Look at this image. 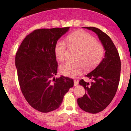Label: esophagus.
Segmentation results:
<instances>
[{"label": "esophagus", "mask_w": 131, "mask_h": 131, "mask_svg": "<svg viewBox=\"0 0 131 131\" xmlns=\"http://www.w3.org/2000/svg\"><path fill=\"white\" fill-rule=\"evenodd\" d=\"M78 84H79V82H78V81H77L76 80H74V85L76 86L78 85Z\"/></svg>", "instance_id": "34e87169"}]
</instances>
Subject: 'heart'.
I'll list each match as a JSON object with an SVG mask.
<instances>
[{"label":"heart","instance_id":"heart-1","mask_svg":"<svg viewBox=\"0 0 131 131\" xmlns=\"http://www.w3.org/2000/svg\"><path fill=\"white\" fill-rule=\"evenodd\" d=\"M67 42L71 46L80 48L76 59L68 60L60 66V71L64 75L74 77L82 72L83 67L90 70L97 67L103 58L105 49L96 41L95 38L86 31H77L69 35ZM67 45L63 40L59 41L55 47L56 58L63 61L67 57Z\"/></svg>","mask_w":131,"mask_h":131}]
</instances>
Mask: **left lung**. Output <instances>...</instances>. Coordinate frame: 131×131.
Listing matches in <instances>:
<instances>
[{"mask_svg":"<svg viewBox=\"0 0 131 131\" xmlns=\"http://www.w3.org/2000/svg\"><path fill=\"white\" fill-rule=\"evenodd\" d=\"M83 28L98 36L105 51L100 64L86 75L92 82L89 83L83 79L79 82L86 92L77 99L78 105L86 112L96 114L105 110L116 94L120 82L121 62L116 47L106 33L95 27Z\"/></svg>","mask_w":131,"mask_h":131,"instance_id":"8db88e82","label":"left lung"}]
</instances>
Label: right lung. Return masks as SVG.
Masks as SVG:
<instances>
[{"label": "right lung", "mask_w": 131, "mask_h": 131, "mask_svg": "<svg viewBox=\"0 0 131 131\" xmlns=\"http://www.w3.org/2000/svg\"><path fill=\"white\" fill-rule=\"evenodd\" d=\"M69 27L39 29L22 41L16 54V67L21 92L31 106L42 112L60 107L64 95L74 86L73 79L57 73V42Z\"/></svg>", "instance_id": "obj_1"}]
</instances>
